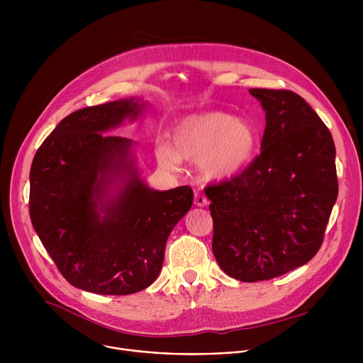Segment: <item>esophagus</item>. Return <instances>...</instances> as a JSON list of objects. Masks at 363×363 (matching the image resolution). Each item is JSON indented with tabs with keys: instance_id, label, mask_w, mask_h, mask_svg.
Listing matches in <instances>:
<instances>
[{
	"instance_id": "34e87169",
	"label": "esophagus",
	"mask_w": 363,
	"mask_h": 363,
	"mask_svg": "<svg viewBox=\"0 0 363 363\" xmlns=\"http://www.w3.org/2000/svg\"><path fill=\"white\" fill-rule=\"evenodd\" d=\"M194 203L196 205V206H205L206 203H208V199L205 198V195L203 194H201V192H195V195H194Z\"/></svg>"
}]
</instances>
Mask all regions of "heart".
<instances>
[{
  "label": "heart",
  "mask_w": 363,
  "mask_h": 363,
  "mask_svg": "<svg viewBox=\"0 0 363 363\" xmlns=\"http://www.w3.org/2000/svg\"><path fill=\"white\" fill-rule=\"evenodd\" d=\"M257 132L244 119L224 112H206L179 121L171 132V146L157 149L161 167L175 169L179 160L199 161L208 179H225L240 174L254 158Z\"/></svg>",
  "instance_id": "heart-1"
}]
</instances>
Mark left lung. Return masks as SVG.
<instances>
[{"label":"left lung","mask_w":363,"mask_h":363,"mask_svg":"<svg viewBox=\"0 0 363 363\" xmlns=\"http://www.w3.org/2000/svg\"><path fill=\"white\" fill-rule=\"evenodd\" d=\"M266 111L260 155L230 181L211 184L213 251L233 279L283 276L322 247L337 198L330 130L291 90L250 89Z\"/></svg>","instance_id":"8db88e82"}]
</instances>
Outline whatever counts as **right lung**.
<instances>
[{
  "instance_id": "1",
  "label": "right lung",
  "mask_w": 363,
  "mask_h": 363,
  "mask_svg": "<svg viewBox=\"0 0 363 363\" xmlns=\"http://www.w3.org/2000/svg\"><path fill=\"white\" fill-rule=\"evenodd\" d=\"M142 108L126 99L70 113L31 164L33 227L62 276L86 291L125 296L150 286L171 231L192 205L191 186L153 191L139 178L130 139L103 135ZM115 182L123 186L108 199Z\"/></svg>"
}]
</instances>
